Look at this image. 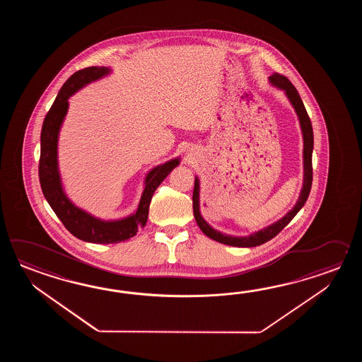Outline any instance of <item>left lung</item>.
I'll return each instance as SVG.
<instances>
[{
  "label": "left lung",
  "instance_id": "8db88e82",
  "mask_svg": "<svg viewBox=\"0 0 362 362\" xmlns=\"http://www.w3.org/2000/svg\"><path fill=\"white\" fill-rule=\"evenodd\" d=\"M269 80L272 84L276 85L278 88L285 90L288 100L293 103L296 114L299 116V120H300L303 139H304V185H303V190H301L300 198L298 200L296 206L284 218H281L278 223L270 225L269 228H267V229H262V230L257 231L255 234H251L250 237H246V238H237V237L225 235V234H221L220 231L212 229L203 220V217L200 216L199 212V181H198V178H195L194 192H192V211H194L195 221L198 223L200 230L203 231L207 237L214 239L216 242L228 245V246H260L262 243H265V242H268L270 239L274 238L278 233L282 231L286 225L293 220L296 214L300 211L301 207L305 204L308 197H309V192H310V187H312V181H313V168H312L313 129H312V123H310V119L308 116L307 110L304 107V103H303L300 95H299V93L296 90V88L291 84V81L287 77L276 72L274 75H272L269 77Z\"/></svg>",
  "mask_w": 362,
  "mask_h": 362
}]
</instances>
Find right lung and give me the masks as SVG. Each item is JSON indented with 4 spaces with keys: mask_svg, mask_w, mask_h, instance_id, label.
<instances>
[{
    "mask_svg": "<svg viewBox=\"0 0 362 362\" xmlns=\"http://www.w3.org/2000/svg\"><path fill=\"white\" fill-rule=\"evenodd\" d=\"M106 67H86L75 72L63 84L58 93L54 103L47 111L41 129V153H40L39 177L41 189L47 203L50 204L55 215L61 220L64 228L76 238L90 243H119L136 235L139 228H144L148 216L150 202L158 186L167 177L178 164V159H173L162 165H158L146 177V186L139 202L137 212L123 220L117 221H102L88 215L84 211L75 207L62 190L61 178L57 167V142L58 132L61 128L63 117L67 112L69 98L97 78L106 75Z\"/></svg>",
    "mask_w": 362,
    "mask_h": 362,
    "instance_id": "right-lung-1",
    "label": "right lung"
}]
</instances>
